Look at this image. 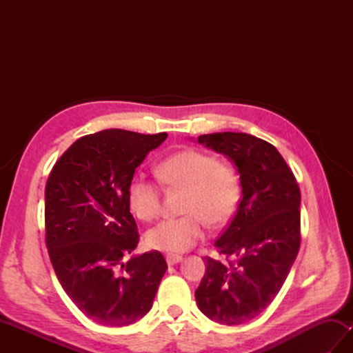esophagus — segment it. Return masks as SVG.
Masks as SVG:
<instances>
[{"label": "esophagus", "instance_id": "1", "mask_svg": "<svg viewBox=\"0 0 353 353\" xmlns=\"http://www.w3.org/2000/svg\"><path fill=\"white\" fill-rule=\"evenodd\" d=\"M183 261L182 256H179V254H167V264L168 265H174L179 264V262Z\"/></svg>", "mask_w": 353, "mask_h": 353}]
</instances>
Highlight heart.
Instances as JSON below:
<instances>
[{
	"instance_id": "heart-1",
	"label": "heart",
	"mask_w": 353,
	"mask_h": 353,
	"mask_svg": "<svg viewBox=\"0 0 353 353\" xmlns=\"http://www.w3.org/2000/svg\"><path fill=\"white\" fill-rule=\"evenodd\" d=\"M159 182L185 190L181 216L156 224L145 235L154 250L182 253L205 235V223L224 226L241 201L243 185L235 167L197 148H186L168 156L154 170ZM127 200L132 212L142 221H152L161 212V186L144 174L129 183Z\"/></svg>"
}]
</instances>
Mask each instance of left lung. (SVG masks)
<instances>
[{
	"mask_svg": "<svg viewBox=\"0 0 353 353\" xmlns=\"http://www.w3.org/2000/svg\"><path fill=\"white\" fill-rule=\"evenodd\" d=\"M197 141L234 161L243 197L215 239L224 259L205 258L196 302L211 320L243 325L273 302L301 249V190L281 153L264 139L223 132Z\"/></svg>",
	"mask_w": 353,
	"mask_h": 353,
	"instance_id": "1",
	"label": "left lung"
}]
</instances>
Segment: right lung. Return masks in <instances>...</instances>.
Instances as JSON below:
<instances>
[{
  "label": "right lung",
  "instance_id": "obj_1",
  "mask_svg": "<svg viewBox=\"0 0 353 353\" xmlns=\"http://www.w3.org/2000/svg\"><path fill=\"white\" fill-rule=\"evenodd\" d=\"M167 133L110 129L77 139L45 186V244L59 282L86 317L121 327L144 317L167 272L161 252L127 256L139 243L127 190Z\"/></svg>",
  "mask_w": 353,
  "mask_h": 353
}]
</instances>
